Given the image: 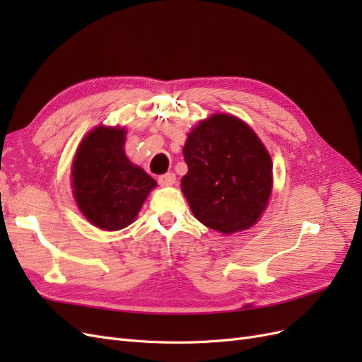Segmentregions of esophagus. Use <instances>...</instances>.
<instances>
[{"label": "esophagus", "instance_id": "obj_1", "mask_svg": "<svg viewBox=\"0 0 362 362\" xmlns=\"http://www.w3.org/2000/svg\"><path fill=\"white\" fill-rule=\"evenodd\" d=\"M177 182V175L169 172V173H164L161 177H158V184L163 185V187H169V185H173Z\"/></svg>", "mask_w": 362, "mask_h": 362}]
</instances>
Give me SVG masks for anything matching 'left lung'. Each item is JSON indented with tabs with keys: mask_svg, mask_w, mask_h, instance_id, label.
<instances>
[{
	"mask_svg": "<svg viewBox=\"0 0 362 362\" xmlns=\"http://www.w3.org/2000/svg\"><path fill=\"white\" fill-rule=\"evenodd\" d=\"M189 172L181 190L193 216L222 234L254 226L272 193V158L247 124L217 113L196 125L184 145Z\"/></svg>",
	"mask_w": 362,
	"mask_h": 362,
	"instance_id": "1",
	"label": "left lung"
}]
</instances>
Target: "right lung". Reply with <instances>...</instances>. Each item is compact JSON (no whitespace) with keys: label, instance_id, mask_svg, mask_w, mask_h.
<instances>
[{"label":"right lung","instance_id":"add662e5","mask_svg":"<svg viewBox=\"0 0 362 362\" xmlns=\"http://www.w3.org/2000/svg\"><path fill=\"white\" fill-rule=\"evenodd\" d=\"M127 129L100 125L80 144L72 161L74 198L92 225L117 231L134 222L154 178L125 156Z\"/></svg>","mask_w":362,"mask_h":362}]
</instances>
